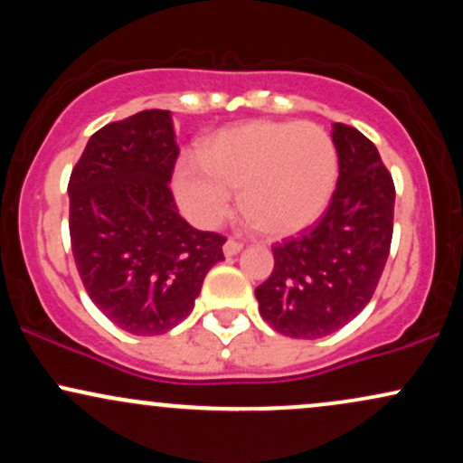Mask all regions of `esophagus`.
I'll return each mask as SVG.
<instances>
[{"label": "esophagus", "mask_w": 463, "mask_h": 463, "mask_svg": "<svg viewBox=\"0 0 463 463\" xmlns=\"http://www.w3.org/2000/svg\"><path fill=\"white\" fill-rule=\"evenodd\" d=\"M241 248H243L241 239L231 237V239H228V241L224 243V254H226V257H235V254H237Z\"/></svg>", "instance_id": "obj_1"}]
</instances>
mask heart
<instances>
[{
  "instance_id": "1",
  "label": "heart",
  "mask_w": 463,
  "mask_h": 463,
  "mask_svg": "<svg viewBox=\"0 0 463 463\" xmlns=\"http://www.w3.org/2000/svg\"><path fill=\"white\" fill-rule=\"evenodd\" d=\"M337 152L316 124L252 121L204 143L198 165L178 169L176 194L200 224H215L239 194V209L265 235L307 228L331 200Z\"/></svg>"
}]
</instances>
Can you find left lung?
I'll list each match as a JSON object with an SVG mask.
<instances>
[{"instance_id": "8db88e82", "label": "left lung", "mask_w": 463, "mask_h": 463, "mask_svg": "<svg viewBox=\"0 0 463 463\" xmlns=\"http://www.w3.org/2000/svg\"><path fill=\"white\" fill-rule=\"evenodd\" d=\"M339 178L328 209L298 237L272 246L274 269L254 296L274 331L331 335L368 305L394 232V180L368 137L335 124Z\"/></svg>"}]
</instances>
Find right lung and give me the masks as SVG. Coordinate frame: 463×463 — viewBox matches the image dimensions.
Returning a JSON list of instances; mask_svg holds the SVG:
<instances>
[{"label":"right lung","mask_w":463,"mask_h":463,"mask_svg":"<svg viewBox=\"0 0 463 463\" xmlns=\"http://www.w3.org/2000/svg\"><path fill=\"white\" fill-rule=\"evenodd\" d=\"M169 110L113 121L89 139L69 178L73 261L93 305L132 335H163L194 309L204 276L224 259L220 232L178 213Z\"/></svg>","instance_id":"obj_1"}]
</instances>
